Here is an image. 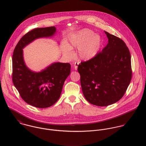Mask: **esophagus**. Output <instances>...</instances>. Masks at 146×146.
<instances>
[{"instance_id":"34e87169","label":"esophagus","mask_w":146,"mask_h":146,"mask_svg":"<svg viewBox=\"0 0 146 146\" xmlns=\"http://www.w3.org/2000/svg\"><path fill=\"white\" fill-rule=\"evenodd\" d=\"M78 64H79V63L77 62L75 63V64H74V68H75V70H77L78 69Z\"/></svg>"}]
</instances>
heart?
I'll return each mask as SVG.
<instances>
[{"instance_id": "b5f03b06", "label": "heart", "mask_w": 146, "mask_h": 146, "mask_svg": "<svg viewBox=\"0 0 146 146\" xmlns=\"http://www.w3.org/2000/svg\"><path fill=\"white\" fill-rule=\"evenodd\" d=\"M70 45L64 44L63 50L64 54L70 58L74 56L72 47L78 48V57L83 60L88 61L95 57L100 52L102 40L100 35L88 29L80 30L69 38Z\"/></svg>"}]
</instances>
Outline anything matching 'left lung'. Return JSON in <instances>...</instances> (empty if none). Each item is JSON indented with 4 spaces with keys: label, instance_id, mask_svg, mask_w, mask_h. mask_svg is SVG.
I'll list each match as a JSON object with an SVG mask.
<instances>
[{
    "label": "left lung",
    "instance_id": "obj_1",
    "mask_svg": "<svg viewBox=\"0 0 146 146\" xmlns=\"http://www.w3.org/2000/svg\"><path fill=\"white\" fill-rule=\"evenodd\" d=\"M108 44L93 58L81 62L78 71L85 99L91 104L107 106L124 95L132 76L131 56L124 42L104 31Z\"/></svg>",
    "mask_w": 146,
    "mask_h": 146
}]
</instances>
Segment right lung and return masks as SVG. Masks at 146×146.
Returning a JSON list of instances; mask_svg holds the SVG:
<instances>
[{"instance_id": "right-lung-1", "label": "right lung", "mask_w": 146, "mask_h": 146, "mask_svg": "<svg viewBox=\"0 0 146 146\" xmlns=\"http://www.w3.org/2000/svg\"><path fill=\"white\" fill-rule=\"evenodd\" d=\"M56 32L54 26L34 29L22 37L13 51V84L23 100L37 108L49 107L58 100L63 84L70 74L71 65L53 63L40 72H35L26 65L22 49L35 39L52 37Z\"/></svg>"}]
</instances>
